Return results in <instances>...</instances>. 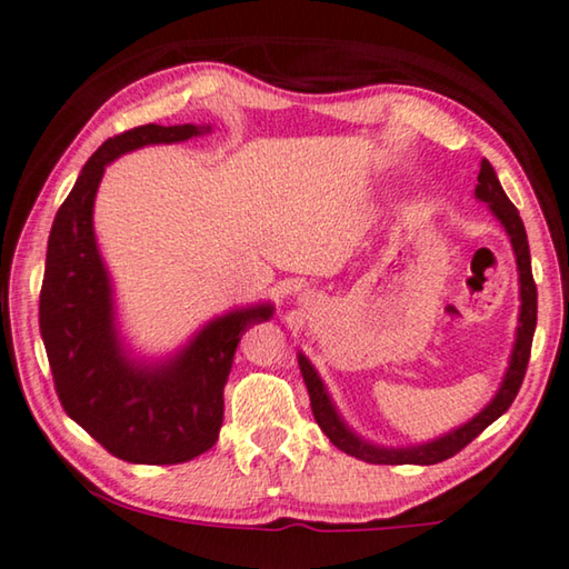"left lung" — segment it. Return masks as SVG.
<instances>
[{
    "instance_id": "left-lung-1",
    "label": "left lung",
    "mask_w": 569,
    "mask_h": 569,
    "mask_svg": "<svg viewBox=\"0 0 569 569\" xmlns=\"http://www.w3.org/2000/svg\"><path fill=\"white\" fill-rule=\"evenodd\" d=\"M473 194H476V200L489 204L493 218L503 224V230H507V236L511 240L513 256H517L521 306H519L517 339H513L507 375H503V380L499 385V390H496V395L491 398V402L486 405L479 415H473L471 420L463 422V426L448 430L446 436L428 440V443L392 448V446L369 443L367 438L357 436V432L347 426V420L341 418L337 405H333V400H331L327 385H323V380L319 377L317 367L309 362V357H306L303 351H299V367H301L306 390H309V398H311L313 418H317L319 428L323 430V436H327L339 450H345L347 456H355L365 463H380V466L440 463L471 443V440L479 436L481 430L489 428L496 418H501V415L511 408L513 398H517L521 380H525L527 365H529L531 337H535V329H537V286H535V278H531V256H529L527 230H525V222H521V218H519V210L511 204V200L507 197V192H503V187L499 182V177H496L493 167L486 159L481 161L479 184H476Z\"/></svg>"
}]
</instances>
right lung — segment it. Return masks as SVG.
<instances>
[{
    "label": "right lung",
    "mask_w": 569,
    "mask_h": 569,
    "mask_svg": "<svg viewBox=\"0 0 569 569\" xmlns=\"http://www.w3.org/2000/svg\"><path fill=\"white\" fill-rule=\"evenodd\" d=\"M212 126L147 123L103 141L60 204L48 240L40 291V333L62 408L108 453L129 463L192 461L222 428V390L238 341L273 317V303H250L204 323L164 359H139L126 347L113 283L93 228L106 167L129 151L179 143Z\"/></svg>",
    "instance_id": "right-lung-1"
}]
</instances>
